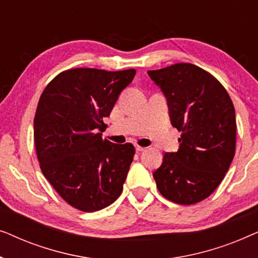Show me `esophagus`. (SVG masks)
<instances>
[{
  "label": "esophagus",
  "mask_w": 258,
  "mask_h": 258,
  "mask_svg": "<svg viewBox=\"0 0 258 258\" xmlns=\"http://www.w3.org/2000/svg\"><path fill=\"white\" fill-rule=\"evenodd\" d=\"M135 148H136V151H144V150H146V148L141 147V146H136Z\"/></svg>",
  "instance_id": "34e87169"
}]
</instances>
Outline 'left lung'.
Returning a JSON list of instances; mask_svg holds the SVG:
<instances>
[{"instance_id": "left-lung-1", "label": "left lung", "mask_w": 258, "mask_h": 258, "mask_svg": "<svg viewBox=\"0 0 258 258\" xmlns=\"http://www.w3.org/2000/svg\"><path fill=\"white\" fill-rule=\"evenodd\" d=\"M168 100L171 124L182 133L177 153H165L154 172L158 191L190 206L220 185L236 150L235 108L225 88L191 63L149 70Z\"/></svg>"}]
</instances>
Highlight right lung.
Returning <instances> with one entry per match:
<instances>
[{
    "mask_svg": "<svg viewBox=\"0 0 258 258\" xmlns=\"http://www.w3.org/2000/svg\"><path fill=\"white\" fill-rule=\"evenodd\" d=\"M135 74V69L64 70L38 101L34 141L41 170L67 203L84 213L110 206L123 190L135 147L111 143L97 130Z\"/></svg>",
    "mask_w": 258,
    "mask_h": 258,
    "instance_id": "add662e5",
    "label": "right lung"
}]
</instances>
